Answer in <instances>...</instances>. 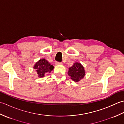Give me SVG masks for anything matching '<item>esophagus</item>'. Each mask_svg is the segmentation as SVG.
Masks as SVG:
<instances>
[{"label":"esophagus","instance_id":"esophagus-1","mask_svg":"<svg viewBox=\"0 0 124 124\" xmlns=\"http://www.w3.org/2000/svg\"><path fill=\"white\" fill-rule=\"evenodd\" d=\"M55 65H62V63L56 62L55 63Z\"/></svg>","mask_w":124,"mask_h":124}]
</instances>
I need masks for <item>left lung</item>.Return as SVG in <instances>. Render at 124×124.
I'll use <instances>...</instances> for the list:
<instances>
[{
  "label": "left lung",
  "instance_id": "obj_1",
  "mask_svg": "<svg viewBox=\"0 0 124 124\" xmlns=\"http://www.w3.org/2000/svg\"><path fill=\"white\" fill-rule=\"evenodd\" d=\"M68 74L72 80L78 82L85 77V68L80 63L75 62L72 67L69 68Z\"/></svg>",
  "mask_w": 124,
  "mask_h": 124
}]
</instances>
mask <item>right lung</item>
<instances>
[{
	"label": "right lung",
	"instance_id": "obj_1",
	"mask_svg": "<svg viewBox=\"0 0 124 124\" xmlns=\"http://www.w3.org/2000/svg\"><path fill=\"white\" fill-rule=\"evenodd\" d=\"M33 69L36 70L39 78H43L45 75L50 73L53 70L54 66L45 59H41L35 64Z\"/></svg>",
	"mask_w": 124,
	"mask_h": 124
}]
</instances>
